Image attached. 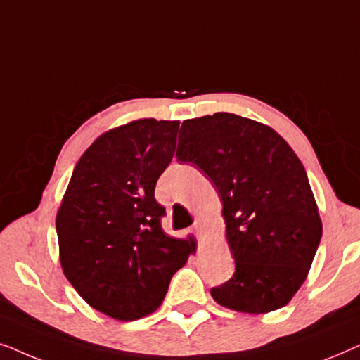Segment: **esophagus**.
Listing matches in <instances>:
<instances>
[{
	"mask_svg": "<svg viewBox=\"0 0 360 360\" xmlns=\"http://www.w3.org/2000/svg\"><path fill=\"white\" fill-rule=\"evenodd\" d=\"M193 229H195V233H196V236H198L200 239L203 238V233H205V221H201V219L196 221L195 226H193Z\"/></svg>",
	"mask_w": 360,
	"mask_h": 360,
	"instance_id": "esophagus-1",
	"label": "esophagus"
}]
</instances>
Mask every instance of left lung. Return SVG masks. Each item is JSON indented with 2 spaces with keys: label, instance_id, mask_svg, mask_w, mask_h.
Instances as JSON below:
<instances>
[{
  "label": "left lung",
  "instance_id": "left-lung-1",
  "mask_svg": "<svg viewBox=\"0 0 360 360\" xmlns=\"http://www.w3.org/2000/svg\"><path fill=\"white\" fill-rule=\"evenodd\" d=\"M176 159L198 167L223 200L236 272L211 288V297L250 314L285 307L307 278L323 234L307 172L292 147L272 127L214 112L181 122Z\"/></svg>",
  "mask_w": 360,
  "mask_h": 360
}]
</instances>
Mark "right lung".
I'll return each instance as SVG.
<instances>
[{
  "label": "right lung",
  "instance_id": "1",
  "mask_svg": "<svg viewBox=\"0 0 360 360\" xmlns=\"http://www.w3.org/2000/svg\"><path fill=\"white\" fill-rule=\"evenodd\" d=\"M179 121L137 120L101 134L80 157L58 208L63 274L98 311L132 321L155 311L195 252L162 229L155 184L175 152Z\"/></svg>",
  "mask_w": 360,
  "mask_h": 360
}]
</instances>
